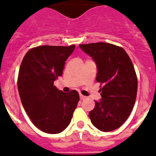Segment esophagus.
<instances>
[{
    "label": "esophagus",
    "mask_w": 156,
    "mask_h": 156,
    "mask_svg": "<svg viewBox=\"0 0 156 156\" xmlns=\"http://www.w3.org/2000/svg\"><path fill=\"white\" fill-rule=\"evenodd\" d=\"M79 96H80V99H81V100H84L85 98V96H84L83 94H80Z\"/></svg>",
    "instance_id": "esophagus-1"
}]
</instances>
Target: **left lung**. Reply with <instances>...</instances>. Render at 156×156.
I'll return each mask as SVG.
<instances>
[{"label": "left lung", "mask_w": 156, "mask_h": 156, "mask_svg": "<svg viewBox=\"0 0 156 156\" xmlns=\"http://www.w3.org/2000/svg\"><path fill=\"white\" fill-rule=\"evenodd\" d=\"M96 62V81L101 84L100 101L89 112L93 126L102 132L117 129L129 118L135 105L138 78L126 51L104 42L80 44Z\"/></svg>", "instance_id": "obj_1"}]
</instances>
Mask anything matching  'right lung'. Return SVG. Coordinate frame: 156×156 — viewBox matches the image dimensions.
Segmentation results:
<instances>
[{
    "label": "right lung",
    "instance_id": "obj_1",
    "mask_svg": "<svg viewBox=\"0 0 156 156\" xmlns=\"http://www.w3.org/2000/svg\"><path fill=\"white\" fill-rule=\"evenodd\" d=\"M75 45L33 48L23 58L17 77L21 103L33 124L42 132L58 134L71 122L79 101L75 90L65 93L54 85Z\"/></svg>",
    "mask_w": 156,
    "mask_h": 156
}]
</instances>
